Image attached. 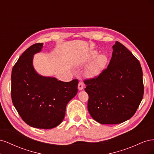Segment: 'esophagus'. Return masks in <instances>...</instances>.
<instances>
[{"label": "esophagus", "instance_id": "esophagus-1", "mask_svg": "<svg viewBox=\"0 0 154 154\" xmlns=\"http://www.w3.org/2000/svg\"><path fill=\"white\" fill-rule=\"evenodd\" d=\"M83 87H84V85H83V83L82 82H79V83H78V87L79 91L83 90Z\"/></svg>", "mask_w": 154, "mask_h": 154}]
</instances>
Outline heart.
Wrapping results in <instances>:
<instances>
[{
    "instance_id": "b5f03b06",
    "label": "heart",
    "mask_w": 154,
    "mask_h": 154,
    "mask_svg": "<svg viewBox=\"0 0 154 154\" xmlns=\"http://www.w3.org/2000/svg\"><path fill=\"white\" fill-rule=\"evenodd\" d=\"M94 59L88 67L87 72L89 76H96L100 74L106 68L109 63V58L105 54H100L95 51H93L88 56L87 62H90Z\"/></svg>"
}]
</instances>
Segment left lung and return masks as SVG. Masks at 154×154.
Wrapping results in <instances>:
<instances>
[{
  "mask_svg": "<svg viewBox=\"0 0 154 154\" xmlns=\"http://www.w3.org/2000/svg\"><path fill=\"white\" fill-rule=\"evenodd\" d=\"M112 49L107 68L97 77L84 81L88 112L101 124H119L130 119L143 97L139 60L119 42Z\"/></svg>",
  "mask_w": 154,
  "mask_h": 154,
  "instance_id": "1",
  "label": "left lung"
}]
</instances>
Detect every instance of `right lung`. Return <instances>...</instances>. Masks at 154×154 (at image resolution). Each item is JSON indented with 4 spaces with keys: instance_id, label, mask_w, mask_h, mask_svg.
Segmentation results:
<instances>
[{
    "instance_id": "add662e5",
    "label": "right lung",
    "mask_w": 154,
    "mask_h": 154,
    "mask_svg": "<svg viewBox=\"0 0 154 154\" xmlns=\"http://www.w3.org/2000/svg\"><path fill=\"white\" fill-rule=\"evenodd\" d=\"M43 43L32 45L18 58L11 72V99L18 114L32 127L51 129L62 122L66 106L78 92V80L69 82L42 76L33 67L34 54Z\"/></svg>"
}]
</instances>
